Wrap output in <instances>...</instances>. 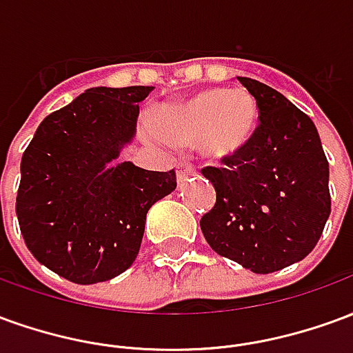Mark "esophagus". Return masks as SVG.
<instances>
[{
  "label": "esophagus",
  "mask_w": 353,
  "mask_h": 353,
  "mask_svg": "<svg viewBox=\"0 0 353 353\" xmlns=\"http://www.w3.org/2000/svg\"><path fill=\"white\" fill-rule=\"evenodd\" d=\"M192 176H196L194 164H191V162H179V164H177V179H179V181H185L187 177Z\"/></svg>",
  "instance_id": "1"
}]
</instances>
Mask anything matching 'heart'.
<instances>
[{
    "label": "heart",
    "mask_w": 353,
    "mask_h": 353,
    "mask_svg": "<svg viewBox=\"0 0 353 353\" xmlns=\"http://www.w3.org/2000/svg\"><path fill=\"white\" fill-rule=\"evenodd\" d=\"M257 101L244 88L204 90L157 115V130L174 145L199 141L202 154L225 159L240 153L257 126Z\"/></svg>",
    "instance_id": "heart-1"
}]
</instances>
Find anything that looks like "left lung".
<instances>
[{
	"instance_id": "1",
	"label": "left lung",
	"mask_w": 353,
	"mask_h": 353,
	"mask_svg": "<svg viewBox=\"0 0 353 353\" xmlns=\"http://www.w3.org/2000/svg\"><path fill=\"white\" fill-rule=\"evenodd\" d=\"M238 81L257 101L259 124L240 153L202 168L217 199L200 229L221 257L270 274L318 244L331 214L329 162L310 117L265 83Z\"/></svg>"
}]
</instances>
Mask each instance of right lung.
<instances>
[{"mask_svg":"<svg viewBox=\"0 0 353 353\" xmlns=\"http://www.w3.org/2000/svg\"><path fill=\"white\" fill-rule=\"evenodd\" d=\"M153 87L88 88L43 119L20 162L17 217L41 265L81 285L105 281L134 263L157 200L176 172L115 161L134 138L139 101Z\"/></svg>","mask_w":353,"mask_h":353,"instance_id":"right-lung-1","label":"right lung"}]
</instances>
